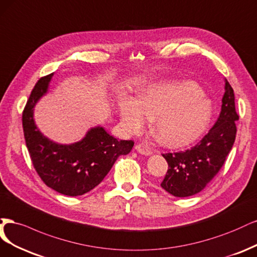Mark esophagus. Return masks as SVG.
I'll list each match as a JSON object with an SVG mask.
<instances>
[{"instance_id": "esophagus-1", "label": "esophagus", "mask_w": 257, "mask_h": 257, "mask_svg": "<svg viewBox=\"0 0 257 257\" xmlns=\"http://www.w3.org/2000/svg\"><path fill=\"white\" fill-rule=\"evenodd\" d=\"M136 150L139 154H142V155H145V156H150L152 155V151L148 148L147 146L143 145V144H138L136 145Z\"/></svg>"}]
</instances>
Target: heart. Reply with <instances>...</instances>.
I'll list each match as a JSON object with an SVG mask.
<instances>
[{
    "instance_id": "heart-1",
    "label": "heart",
    "mask_w": 257,
    "mask_h": 257,
    "mask_svg": "<svg viewBox=\"0 0 257 257\" xmlns=\"http://www.w3.org/2000/svg\"><path fill=\"white\" fill-rule=\"evenodd\" d=\"M126 130L139 134L148 118L160 143L178 146L193 140L208 121L211 107L193 82L167 81L146 87L139 99L125 97L118 103Z\"/></svg>"
}]
</instances>
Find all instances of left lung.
<instances>
[{
    "instance_id": "left-lung-1",
    "label": "left lung",
    "mask_w": 257,
    "mask_h": 257,
    "mask_svg": "<svg viewBox=\"0 0 257 257\" xmlns=\"http://www.w3.org/2000/svg\"><path fill=\"white\" fill-rule=\"evenodd\" d=\"M238 119L234 90L225 80L221 112L208 134L190 150L162 155L169 164L161 183L165 191L177 197L201 192L224 164L235 142Z\"/></svg>"
}]
</instances>
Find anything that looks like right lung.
I'll return each mask as SVG.
<instances>
[{
    "mask_svg": "<svg viewBox=\"0 0 257 257\" xmlns=\"http://www.w3.org/2000/svg\"><path fill=\"white\" fill-rule=\"evenodd\" d=\"M53 73L40 78L22 114V126L33 165L44 183L68 196L83 195L101 183L120 155H127L134 141H118L102 127H95L77 143L63 145L46 138L34 120V107L47 92Z\"/></svg>",
    "mask_w": 257,
    "mask_h": 257,
    "instance_id": "1",
    "label": "right lung"
}]
</instances>
